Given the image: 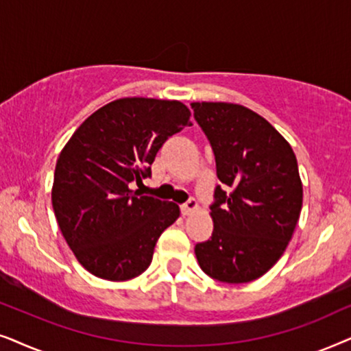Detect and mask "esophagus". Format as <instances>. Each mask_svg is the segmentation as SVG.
Wrapping results in <instances>:
<instances>
[{"mask_svg": "<svg viewBox=\"0 0 351 351\" xmlns=\"http://www.w3.org/2000/svg\"><path fill=\"white\" fill-rule=\"evenodd\" d=\"M197 210H199V205H197V202H195L194 199H189L184 205H181V213H183L184 217L195 213V212H197Z\"/></svg>", "mask_w": 351, "mask_h": 351, "instance_id": "esophagus-1", "label": "esophagus"}]
</instances>
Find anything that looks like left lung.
<instances>
[{
    "label": "left lung",
    "mask_w": 351,
    "mask_h": 351,
    "mask_svg": "<svg viewBox=\"0 0 351 351\" xmlns=\"http://www.w3.org/2000/svg\"><path fill=\"white\" fill-rule=\"evenodd\" d=\"M212 144L217 186L213 232L195 245L200 268L228 284L250 282L273 268L300 218L303 184L291 144L268 120L232 102H193Z\"/></svg>",
    "instance_id": "left-lung-1"
}]
</instances>
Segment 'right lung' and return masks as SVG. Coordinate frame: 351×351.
<instances>
[{
	"instance_id": "right-lung-1",
	"label": "right lung",
	"mask_w": 351,
	"mask_h": 351,
	"mask_svg": "<svg viewBox=\"0 0 351 351\" xmlns=\"http://www.w3.org/2000/svg\"><path fill=\"white\" fill-rule=\"evenodd\" d=\"M180 101L121 97L75 130L59 154L51 200L65 242L83 268L128 281L151 265L180 207L134 191L168 138L191 125Z\"/></svg>"
}]
</instances>
